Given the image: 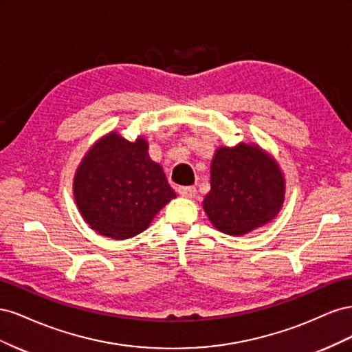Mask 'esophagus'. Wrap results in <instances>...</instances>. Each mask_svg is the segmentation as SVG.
Here are the masks:
<instances>
[{
    "label": "esophagus",
    "instance_id": "esophagus-1",
    "mask_svg": "<svg viewBox=\"0 0 352 352\" xmlns=\"http://www.w3.org/2000/svg\"><path fill=\"white\" fill-rule=\"evenodd\" d=\"M177 192H179V195H182L185 198H194L197 194V189H195V186H180L177 189Z\"/></svg>",
    "mask_w": 352,
    "mask_h": 352
}]
</instances>
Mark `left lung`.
<instances>
[{
	"mask_svg": "<svg viewBox=\"0 0 352 352\" xmlns=\"http://www.w3.org/2000/svg\"><path fill=\"white\" fill-rule=\"evenodd\" d=\"M210 185L202 208L226 235H247L276 219L283 207L285 175L258 144L219 146L211 160Z\"/></svg>",
	"mask_w": 352,
	"mask_h": 352,
	"instance_id": "1",
	"label": "left lung"
}]
</instances>
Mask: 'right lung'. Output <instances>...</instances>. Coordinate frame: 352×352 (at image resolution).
Segmentation results:
<instances>
[{
	"instance_id": "1",
	"label": "right lung",
	"mask_w": 352,
	"mask_h": 352,
	"mask_svg": "<svg viewBox=\"0 0 352 352\" xmlns=\"http://www.w3.org/2000/svg\"><path fill=\"white\" fill-rule=\"evenodd\" d=\"M148 148L144 136L131 142L111 131L83 155L73 195L85 223L100 235L116 241L136 236L176 198Z\"/></svg>"
}]
</instances>
